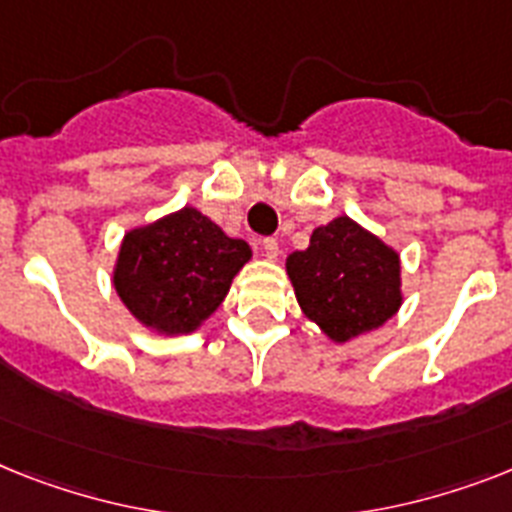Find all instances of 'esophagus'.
Wrapping results in <instances>:
<instances>
[{
  "instance_id": "esophagus-1",
  "label": "esophagus",
  "mask_w": 512,
  "mask_h": 512,
  "mask_svg": "<svg viewBox=\"0 0 512 512\" xmlns=\"http://www.w3.org/2000/svg\"><path fill=\"white\" fill-rule=\"evenodd\" d=\"M261 253H264L269 261H274L277 256H280V243H277L274 238H264L261 240Z\"/></svg>"
}]
</instances>
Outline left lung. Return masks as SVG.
Segmentation results:
<instances>
[{
    "instance_id": "8db88e82",
    "label": "left lung",
    "mask_w": 512,
    "mask_h": 512,
    "mask_svg": "<svg viewBox=\"0 0 512 512\" xmlns=\"http://www.w3.org/2000/svg\"><path fill=\"white\" fill-rule=\"evenodd\" d=\"M285 269L303 316L337 345L384 327L403 306L400 253L345 214L316 227Z\"/></svg>"
}]
</instances>
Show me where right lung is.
Masks as SVG:
<instances>
[{
    "mask_svg": "<svg viewBox=\"0 0 512 512\" xmlns=\"http://www.w3.org/2000/svg\"><path fill=\"white\" fill-rule=\"evenodd\" d=\"M246 240L230 238L193 206L125 232L112 285L133 319L156 335H190L230 293L251 261Z\"/></svg>",
    "mask_w": 512,
    "mask_h": 512,
    "instance_id": "right-lung-1",
    "label": "right lung"
}]
</instances>
